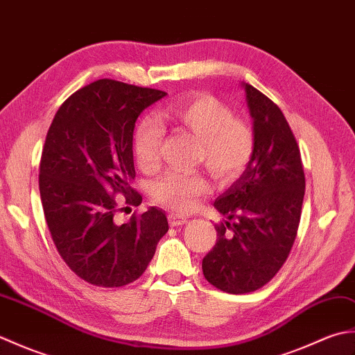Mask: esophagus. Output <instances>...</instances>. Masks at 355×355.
<instances>
[{"mask_svg":"<svg viewBox=\"0 0 355 355\" xmlns=\"http://www.w3.org/2000/svg\"><path fill=\"white\" fill-rule=\"evenodd\" d=\"M168 220H169V224L172 225V227H178V225H183V224L187 223V218L186 216L180 215V214H175V212L169 214Z\"/></svg>","mask_w":355,"mask_h":355,"instance_id":"34e87169","label":"esophagus"}]
</instances>
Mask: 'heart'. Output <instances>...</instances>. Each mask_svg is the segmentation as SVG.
<instances>
[{
  "label": "heart",
  "mask_w": 355,
  "mask_h": 355,
  "mask_svg": "<svg viewBox=\"0 0 355 355\" xmlns=\"http://www.w3.org/2000/svg\"><path fill=\"white\" fill-rule=\"evenodd\" d=\"M163 116L200 140L198 160L220 180H233L250 163L254 135L245 120L233 117L227 105L210 94L178 99L163 110ZM162 131L145 117L135 128L134 155L143 169H153L160 160ZM209 192L207 180L200 173L166 172L155 180L150 193L160 205L187 212Z\"/></svg>",
  "instance_id": "heart-1"
}]
</instances>
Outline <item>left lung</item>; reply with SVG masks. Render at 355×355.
<instances>
[{"label": "left lung", "instance_id": "left-lung-1", "mask_svg": "<svg viewBox=\"0 0 355 355\" xmlns=\"http://www.w3.org/2000/svg\"><path fill=\"white\" fill-rule=\"evenodd\" d=\"M244 88L254 153L243 175L215 201L229 221L215 225L218 239L202 259L207 282L230 294L259 290L281 270L297 235L305 195L300 150L281 108L254 87Z\"/></svg>", "mask_w": 355, "mask_h": 355}]
</instances>
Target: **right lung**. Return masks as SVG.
<instances>
[{
  "mask_svg": "<svg viewBox=\"0 0 355 355\" xmlns=\"http://www.w3.org/2000/svg\"><path fill=\"white\" fill-rule=\"evenodd\" d=\"M166 93L112 79L78 89L58 110L40 164V192L51 239L67 266L88 284L114 288L145 273L169 230L155 207L117 224V195L139 206L132 134L135 120Z\"/></svg>",
  "mask_w": 355,
  "mask_h": 355,
  "instance_id": "add662e5",
  "label": "right lung"
}]
</instances>
